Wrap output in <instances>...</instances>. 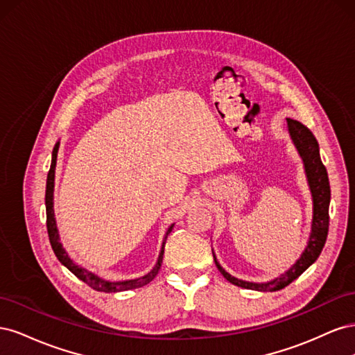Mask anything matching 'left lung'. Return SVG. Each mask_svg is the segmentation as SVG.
<instances>
[{
	"label": "left lung",
	"mask_w": 355,
	"mask_h": 355,
	"mask_svg": "<svg viewBox=\"0 0 355 355\" xmlns=\"http://www.w3.org/2000/svg\"><path fill=\"white\" fill-rule=\"evenodd\" d=\"M287 128L299 155L302 157L308 185L311 189V196H313V223H311V234H309L308 244L299 259L290 266L284 274L266 283L244 282L232 277L219 265L216 256L213 253V259L218 266V270L234 286L259 290V292H277V290H282L286 286H288L305 270H308V268L317 261V257L320 256L321 250H323L324 247V243L327 239V231H329V204H330V185H329L327 170L324 164L321 163L318 142L314 137V135L309 132V128L305 127L302 123L292 120V118H287Z\"/></svg>",
	"instance_id": "1"
}]
</instances>
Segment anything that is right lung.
Masks as SVG:
<instances>
[{
  "mask_svg": "<svg viewBox=\"0 0 355 355\" xmlns=\"http://www.w3.org/2000/svg\"><path fill=\"white\" fill-rule=\"evenodd\" d=\"M58 151H59V142L53 148V154H51V166L49 170L47 175V187H46V211H47V232H49V239H50V244L51 249L55 252L56 257L59 259V262L67 266L68 270L77 277L80 280H83L85 284H89L92 288L98 290V292H105V293H115V292H124V290H130V288H137L142 287L148 283H151L155 275L159 271V266L163 263V254H164V244L167 240V235L173 230L175 225L167 230L166 237L163 240V245H161V252L158 254V261L155 263V266L149 271L146 275L135 278V280H124V282H108L103 280L102 277L96 275L90 271L85 270V268L78 266L75 263L69 254L67 253V250L63 249V245L60 243L59 239V231L56 227V219H55V209H53V191H55V170H56V161H58Z\"/></svg>",
  "mask_w": 355,
  "mask_h": 355,
  "instance_id": "obj_1",
  "label": "right lung"
}]
</instances>
